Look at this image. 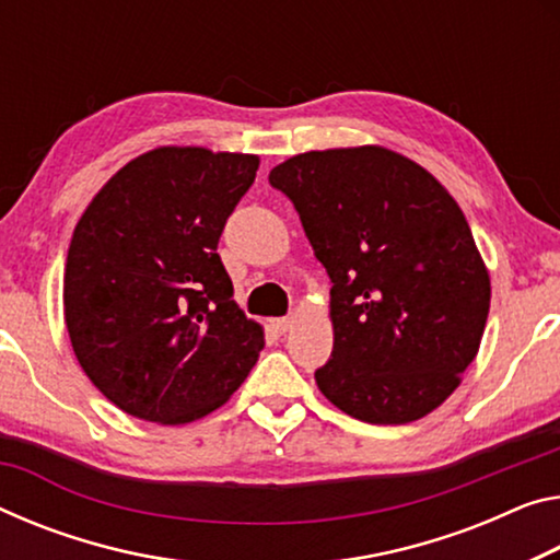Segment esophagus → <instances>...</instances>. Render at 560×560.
Returning <instances> with one entry per match:
<instances>
[{
	"label": "esophagus",
	"instance_id": "34e87169",
	"mask_svg": "<svg viewBox=\"0 0 560 560\" xmlns=\"http://www.w3.org/2000/svg\"><path fill=\"white\" fill-rule=\"evenodd\" d=\"M294 324H296V314H289V316L277 318V322H273V326H277V331H281V334L291 331V328H294Z\"/></svg>",
	"mask_w": 560,
	"mask_h": 560
}]
</instances>
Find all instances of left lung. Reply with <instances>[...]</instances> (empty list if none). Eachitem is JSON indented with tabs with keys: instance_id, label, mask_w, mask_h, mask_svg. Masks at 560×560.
<instances>
[{
	"instance_id": "1",
	"label": "left lung",
	"mask_w": 560,
	"mask_h": 560,
	"mask_svg": "<svg viewBox=\"0 0 560 560\" xmlns=\"http://www.w3.org/2000/svg\"><path fill=\"white\" fill-rule=\"evenodd\" d=\"M331 279L334 351L316 386L343 413L398 425L456 392L476 359L491 279L436 176L386 147L306 152L273 166Z\"/></svg>"
}]
</instances>
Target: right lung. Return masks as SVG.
Segmentation results:
<instances>
[{
  "label": "right lung",
  "instance_id": "add662e5",
  "mask_svg": "<svg viewBox=\"0 0 560 560\" xmlns=\"http://www.w3.org/2000/svg\"><path fill=\"white\" fill-rule=\"evenodd\" d=\"M259 156L156 147L89 201L65 269V322L89 381L124 413L191 423L224 406L264 349L217 246Z\"/></svg>",
  "mask_w": 560,
  "mask_h": 560
}]
</instances>
